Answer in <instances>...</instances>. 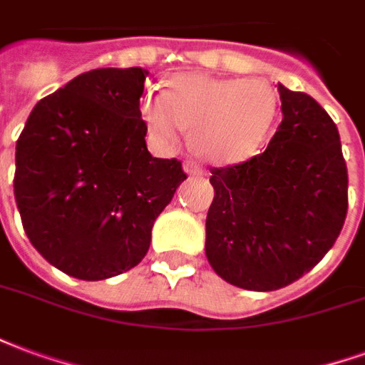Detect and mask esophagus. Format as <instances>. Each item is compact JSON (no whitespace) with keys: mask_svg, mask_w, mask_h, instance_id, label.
<instances>
[{"mask_svg":"<svg viewBox=\"0 0 365 365\" xmlns=\"http://www.w3.org/2000/svg\"><path fill=\"white\" fill-rule=\"evenodd\" d=\"M183 172H185L187 175H201V174H203V170H201V168H199L195 162H190V160H187V162H183Z\"/></svg>","mask_w":365,"mask_h":365,"instance_id":"obj_1","label":"esophagus"}]
</instances>
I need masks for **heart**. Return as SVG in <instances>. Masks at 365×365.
<instances>
[{
    "label": "heart",
    "instance_id": "obj_1",
    "mask_svg": "<svg viewBox=\"0 0 365 365\" xmlns=\"http://www.w3.org/2000/svg\"><path fill=\"white\" fill-rule=\"evenodd\" d=\"M277 105L275 90L260 78L178 74L166 91H146L138 109L160 148L180 143L185 128L199 158L215 166H235L264 148Z\"/></svg>",
    "mask_w": 365,
    "mask_h": 365
}]
</instances>
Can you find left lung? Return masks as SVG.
<instances>
[{
	"label": "left lung",
	"mask_w": 365,
	"mask_h": 365,
	"mask_svg": "<svg viewBox=\"0 0 365 365\" xmlns=\"http://www.w3.org/2000/svg\"><path fill=\"white\" fill-rule=\"evenodd\" d=\"M282 125L268 148L211 170L215 199L205 256L225 282L248 291L289 285L336 242L348 211L340 136L313 97L277 86Z\"/></svg>",
	"instance_id": "left-lung-1"
}]
</instances>
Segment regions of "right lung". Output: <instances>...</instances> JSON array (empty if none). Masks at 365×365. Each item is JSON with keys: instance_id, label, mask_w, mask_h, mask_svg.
I'll list each match as a JSON object with an SVG mask.
<instances>
[{"instance_id": "right-lung-1", "label": "right lung", "mask_w": 365, "mask_h": 365, "mask_svg": "<svg viewBox=\"0 0 365 365\" xmlns=\"http://www.w3.org/2000/svg\"><path fill=\"white\" fill-rule=\"evenodd\" d=\"M148 70L97 68L41 99L15 148L23 229L60 272L99 282L135 268L152 227L187 178L146 148Z\"/></svg>"}]
</instances>
